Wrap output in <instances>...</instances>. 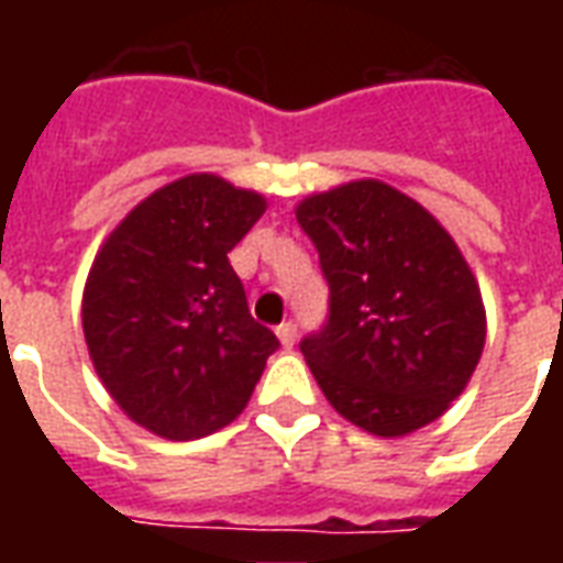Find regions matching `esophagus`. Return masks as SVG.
Instances as JSON below:
<instances>
[{"instance_id":"esophagus-1","label":"esophagus","mask_w":563,"mask_h":563,"mask_svg":"<svg viewBox=\"0 0 563 563\" xmlns=\"http://www.w3.org/2000/svg\"><path fill=\"white\" fill-rule=\"evenodd\" d=\"M277 338H280L283 346H292L295 338H298V325L295 322H280L277 325Z\"/></svg>"}]
</instances>
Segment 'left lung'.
<instances>
[{
  "instance_id": "1",
  "label": "left lung",
  "mask_w": 563,
  "mask_h": 563,
  "mask_svg": "<svg viewBox=\"0 0 563 563\" xmlns=\"http://www.w3.org/2000/svg\"><path fill=\"white\" fill-rule=\"evenodd\" d=\"M295 217L329 280V319L301 341L322 395L377 437L434 422L485 343L483 295L455 241L379 180L305 198Z\"/></svg>"
}]
</instances>
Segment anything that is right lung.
I'll use <instances>...</instances> for the list:
<instances>
[{
    "instance_id": "add662e5",
    "label": "right lung",
    "mask_w": 563,
    "mask_h": 563,
    "mask_svg": "<svg viewBox=\"0 0 563 563\" xmlns=\"http://www.w3.org/2000/svg\"><path fill=\"white\" fill-rule=\"evenodd\" d=\"M265 198L189 174L129 210L84 289V338L120 410L168 440L213 434L241 416L280 346L250 317L229 265Z\"/></svg>"
}]
</instances>
